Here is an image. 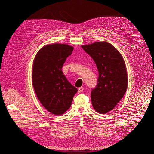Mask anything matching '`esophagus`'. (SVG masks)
<instances>
[{
    "label": "esophagus",
    "instance_id": "1",
    "mask_svg": "<svg viewBox=\"0 0 154 154\" xmlns=\"http://www.w3.org/2000/svg\"><path fill=\"white\" fill-rule=\"evenodd\" d=\"M83 90H84V88H83V87H80V88H78V92H79V93H80V92H83Z\"/></svg>",
    "mask_w": 154,
    "mask_h": 154
}]
</instances>
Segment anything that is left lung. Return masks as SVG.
<instances>
[{"mask_svg":"<svg viewBox=\"0 0 154 154\" xmlns=\"http://www.w3.org/2000/svg\"><path fill=\"white\" fill-rule=\"evenodd\" d=\"M98 70L96 87L91 92L93 108L100 114L113 110L127 91L128 77L122 55L106 42L82 45Z\"/></svg>","mask_w":154,"mask_h":154,"instance_id":"1","label":"left lung"}]
</instances>
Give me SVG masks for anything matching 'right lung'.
<instances>
[{"label": "right lung", "mask_w": 154, "mask_h": 154, "mask_svg": "<svg viewBox=\"0 0 154 154\" xmlns=\"http://www.w3.org/2000/svg\"><path fill=\"white\" fill-rule=\"evenodd\" d=\"M73 49L64 44L45 45L36 53L32 64V85L36 96L44 108L54 115L65 113L78 92L62 70Z\"/></svg>", "instance_id": "obj_1"}]
</instances>
